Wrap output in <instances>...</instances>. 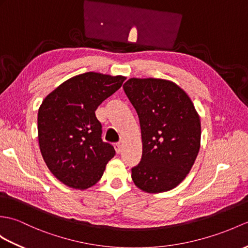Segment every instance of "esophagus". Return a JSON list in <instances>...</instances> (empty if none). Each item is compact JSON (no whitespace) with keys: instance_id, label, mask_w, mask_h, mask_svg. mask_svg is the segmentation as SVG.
<instances>
[{"instance_id":"34e87169","label":"esophagus","mask_w":248,"mask_h":248,"mask_svg":"<svg viewBox=\"0 0 248 248\" xmlns=\"http://www.w3.org/2000/svg\"><path fill=\"white\" fill-rule=\"evenodd\" d=\"M114 148H115V150H116L117 153H120L123 150V145L120 142H117V143H115V145H114Z\"/></svg>"}]
</instances>
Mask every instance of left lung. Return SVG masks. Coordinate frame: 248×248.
<instances>
[{"label":"left lung","instance_id":"obj_1","mask_svg":"<svg viewBox=\"0 0 248 248\" xmlns=\"http://www.w3.org/2000/svg\"><path fill=\"white\" fill-rule=\"evenodd\" d=\"M124 93L140 118V163L132 168L136 187L169 191L187 176L201 146V120L187 93L170 80L130 78Z\"/></svg>","mask_w":248,"mask_h":248}]
</instances>
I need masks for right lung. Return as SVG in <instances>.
<instances>
[{"instance_id": "add662e5", "label": "right lung", "mask_w": 248, "mask_h": 248, "mask_svg": "<svg viewBox=\"0 0 248 248\" xmlns=\"http://www.w3.org/2000/svg\"><path fill=\"white\" fill-rule=\"evenodd\" d=\"M125 77L89 72L61 83L38 112L40 151L49 171L64 185L84 190L100 180L115 155L101 140L98 106L120 89Z\"/></svg>"}]
</instances>
